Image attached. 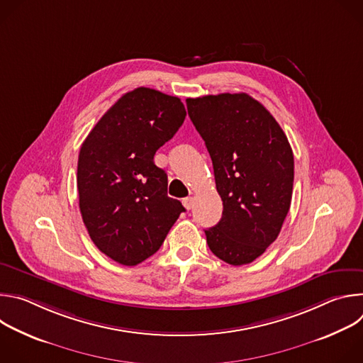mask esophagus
<instances>
[{"mask_svg": "<svg viewBox=\"0 0 363 363\" xmlns=\"http://www.w3.org/2000/svg\"><path fill=\"white\" fill-rule=\"evenodd\" d=\"M182 203H184V206H185L186 210H191L192 205H194V198L192 196H186V198L182 199Z\"/></svg>", "mask_w": 363, "mask_h": 363, "instance_id": "34e87169", "label": "esophagus"}]
</instances>
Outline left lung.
Instances as JSON below:
<instances>
[{
	"instance_id": "1",
	"label": "left lung",
	"mask_w": 363,
	"mask_h": 363,
	"mask_svg": "<svg viewBox=\"0 0 363 363\" xmlns=\"http://www.w3.org/2000/svg\"><path fill=\"white\" fill-rule=\"evenodd\" d=\"M223 199L220 223L205 230L210 250L231 266L254 262L276 241L289 213L294 158L272 113L247 93L186 99Z\"/></svg>"
}]
</instances>
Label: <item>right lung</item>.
Segmentation results:
<instances>
[{
  "label": "right lung",
  "mask_w": 363,
  "mask_h": 363,
  "mask_svg": "<svg viewBox=\"0 0 363 363\" xmlns=\"http://www.w3.org/2000/svg\"><path fill=\"white\" fill-rule=\"evenodd\" d=\"M186 116L177 96L149 87L125 93L84 139L77 162L79 206L96 247L123 266L157 252L185 211L168 196L155 152Z\"/></svg>",
  "instance_id": "add662e5"
}]
</instances>
